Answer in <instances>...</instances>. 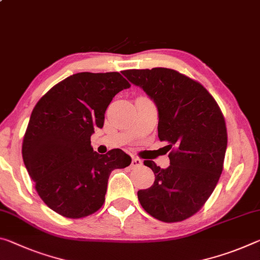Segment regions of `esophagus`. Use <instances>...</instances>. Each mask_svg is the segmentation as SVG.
Listing matches in <instances>:
<instances>
[{"mask_svg":"<svg viewBox=\"0 0 260 260\" xmlns=\"http://www.w3.org/2000/svg\"><path fill=\"white\" fill-rule=\"evenodd\" d=\"M142 166V160L138 158V157H133L132 158V163H131V167L132 168H138V167H141Z\"/></svg>","mask_w":260,"mask_h":260,"instance_id":"1","label":"esophagus"}]
</instances>
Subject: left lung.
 <instances>
[{
	"mask_svg": "<svg viewBox=\"0 0 260 260\" xmlns=\"http://www.w3.org/2000/svg\"><path fill=\"white\" fill-rule=\"evenodd\" d=\"M123 75L143 89L158 110V138L169 145L170 166L145 160L155 175L139 201L152 217L179 222L200 211L223 170L225 121L217 103L199 82L174 69H129Z\"/></svg>",
	"mask_w": 260,
	"mask_h": 260,
	"instance_id": "1",
	"label": "left lung"
}]
</instances>
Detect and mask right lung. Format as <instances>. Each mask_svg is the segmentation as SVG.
<instances>
[{"label":"right lung","instance_id":"right-lung-1","mask_svg":"<svg viewBox=\"0 0 260 260\" xmlns=\"http://www.w3.org/2000/svg\"><path fill=\"white\" fill-rule=\"evenodd\" d=\"M129 86L117 72L77 73L36 104L23 139V160L39 197L60 215L81 219L97 212L111 172L131 164L121 149L100 155L90 141L104 125L113 97Z\"/></svg>","mask_w":260,"mask_h":260}]
</instances>
